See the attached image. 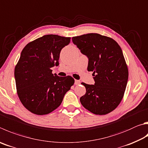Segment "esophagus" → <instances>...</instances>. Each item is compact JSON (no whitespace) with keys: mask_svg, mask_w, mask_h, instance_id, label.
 Here are the masks:
<instances>
[{"mask_svg":"<svg viewBox=\"0 0 148 148\" xmlns=\"http://www.w3.org/2000/svg\"><path fill=\"white\" fill-rule=\"evenodd\" d=\"M80 83H81V82H80L79 80L75 79V83H74V84H75V85H79Z\"/></svg>","mask_w":148,"mask_h":148,"instance_id":"esophagus-1","label":"esophagus"}]
</instances>
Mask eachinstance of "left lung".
<instances>
[{
  "instance_id": "left-lung-1",
  "label": "left lung",
  "mask_w": 148,
  "mask_h": 148,
  "mask_svg": "<svg viewBox=\"0 0 148 148\" xmlns=\"http://www.w3.org/2000/svg\"><path fill=\"white\" fill-rule=\"evenodd\" d=\"M72 42L88 58V71L93 72L95 85L82 84L86 93L82 106L93 114L104 115L122 101L128 79V68L122 50L111 37L91 33L72 37Z\"/></svg>"
}]
</instances>
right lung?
Segmentation results:
<instances>
[{"label": "right lung", "mask_w": 148, "mask_h": 148, "mask_svg": "<svg viewBox=\"0 0 148 148\" xmlns=\"http://www.w3.org/2000/svg\"><path fill=\"white\" fill-rule=\"evenodd\" d=\"M70 42L71 37L45 35L29 42L21 52L14 71L16 88L21 103L32 113L54 111L74 85L71 76H58L51 70L59 65L61 50Z\"/></svg>", "instance_id": "right-lung-1"}]
</instances>
